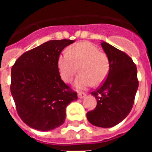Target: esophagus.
<instances>
[{
    "label": "esophagus",
    "mask_w": 152,
    "mask_h": 152,
    "mask_svg": "<svg viewBox=\"0 0 152 152\" xmlns=\"http://www.w3.org/2000/svg\"><path fill=\"white\" fill-rule=\"evenodd\" d=\"M77 96H78V98H80V99H82V98L85 97V96H86V94H85V93L79 92L78 94H77Z\"/></svg>",
    "instance_id": "obj_1"
}]
</instances>
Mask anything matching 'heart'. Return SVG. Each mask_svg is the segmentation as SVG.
Here are the masks:
<instances>
[{
  "label": "heart",
  "mask_w": 152,
  "mask_h": 152,
  "mask_svg": "<svg viewBox=\"0 0 152 152\" xmlns=\"http://www.w3.org/2000/svg\"><path fill=\"white\" fill-rule=\"evenodd\" d=\"M78 68L80 75L75 85L78 89H86L93 84L100 85L106 80L110 63L107 55L94 44L80 42L61 52L58 58V72L64 82H72Z\"/></svg>",
  "instance_id": "b5f03b06"
}]
</instances>
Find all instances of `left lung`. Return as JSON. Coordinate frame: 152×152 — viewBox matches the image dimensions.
Returning <instances> with one entry per match:
<instances>
[{
	"instance_id": "left-lung-1",
	"label": "left lung",
	"mask_w": 152,
	"mask_h": 152,
	"mask_svg": "<svg viewBox=\"0 0 152 152\" xmlns=\"http://www.w3.org/2000/svg\"><path fill=\"white\" fill-rule=\"evenodd\" d=\"M101 45L110 59V68L102 85L91 92L97 104L87 113V118L94 126L110 128L119 124L130 113L139 80L136 65L128 55L105 42Z\"/></svg>"
}]
</instances>
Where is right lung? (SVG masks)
<instances>
[{"mask_svg":"<svg viewBox=\"0 0 152 152\" xmlns=\"http://www.w3.org/2000/svg\"><path fill=\"white\" fill-rule=\"evenodd\" d=\"M74 40H50L24 52L11 68L10 92L23 122L39 131H49L65 120L67 106L77 92L61 80L58 58Z\"/></svg>","mask_w":152,"mask_h":152,"instance_id":"add662e5","label":"right lung"}]
</instances>
